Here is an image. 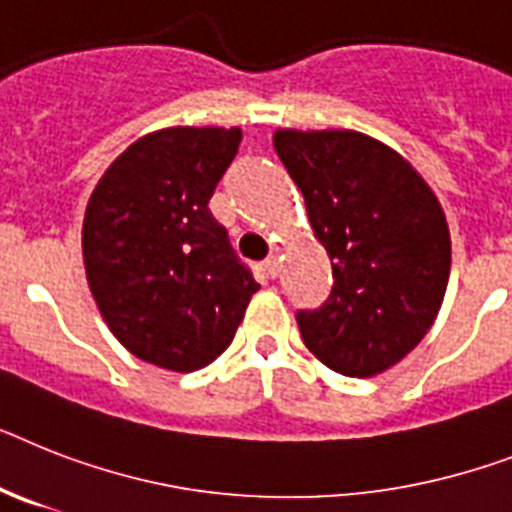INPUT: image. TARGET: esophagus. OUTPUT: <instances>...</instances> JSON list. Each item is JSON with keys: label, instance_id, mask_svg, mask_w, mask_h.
Returning a JSON list of instances; mask_svg holds the SVG:
<instances>
[{"label": "esophagus", "instance_id": "1", "mask_svg": "<svg viewBox=\"0 0 512 512\" xmlns=\"http://www.w3.org/2000/svg\"><path fill=\"white\" fill-rule=\"evenodd\" d=\"M264 269H266V274L277 277V274H280V256H277V253H274V256H269V259L264 261Z\"/></svg>", "mask_w": 512, "mask_h": 512}]
</instances>
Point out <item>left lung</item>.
I'll return each instance as SVG.
<instances>
[{
    "mask_svg": "<svg viewBox=\"0 0 512 512\" xmlns=\"http://www.w3.org/2000/svg\"><path fill=\"white\" fill-rule=\"evenodd\" d=\"M274 151L335 277L322 308L295 316L303 342L337 374H382L424 340L445 298L442 204L408 159L356 130H277Z\"/></svg>",
    "mask_w": 512,
    "mask_h": 512,
    "instance_id": "1",
    "label": "left lung"
}]
</instances>
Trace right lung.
Here are the masks:
<instances>
[{
	"instance_id": "1",
	"label": "right lung",
	"mask_w": 512,
	"mask_h": 512,
	"mask_svg": "<svg viewBox=\"0 0 512 512\" xmlns=\"http://www.w3.org/2000/svg\"><path fill=\"white\" fill-rule=\"evenodd\" d=\"M240 128L143 135L101 175L83 219V264L109 332L146 363L196 371L219 358L259 290L211 217Z\"/></svg>"
}]
</instances>
